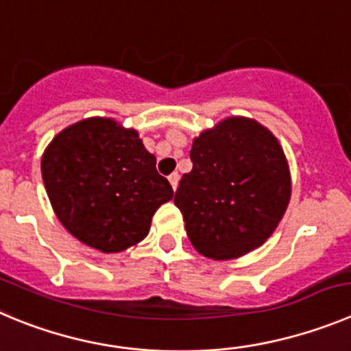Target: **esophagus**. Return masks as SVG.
<instances>
[{
	"instance_id": "obj_1",
	"label": "esophagus",
	"mask_w": 351,
	"mask_h": 351,
	"mask_svg": "<svg viewBox=\"0 0 351 351\" xmlns=\"http://www.w3.org/2000/svg\"><path fill=\"white\" fill-rule=\"evenodd\" d=\"M168 180H169V183H171L173 191H176V186H178V182H180L178 173H171V175L168 176Z\"/></svg>"
}]
</instances>
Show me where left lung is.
<instances>
[{
  "mask_svg": "<svg viewBox=\"0 0 351 351\" xmlns=\"http://www.w3.org/2000/svg\"><path fill=\"white\" fill-rule=\"evenodd\" d=\"M191 160L175 206L195 250L230 260L263 244L291 197L289 168L275 136L256 121L228 117L194 140Z\"/></svg>",
  "mask_w": 351,
  "mask_h": 351,
  "instance_id": "obj_1",
  "label": "left lung"
}]
</instances>
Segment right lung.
Here are the masks:
<instances>
[{"instance_id": "right-lung-1", "label": "right lung", "mask_w": 351, "mask_h": 351, "mask_svg": "<svg viewBox=\"0 0 351 351\" xmlns=\"http://www.w3.org/2000/svg\"><path fill=\"white\" fill-rule=\"evenodd\" d=\"M41 175L65 228L101 253H119L149 234L173 189L135 130L91 117L60 131L43 154Z\"/></svg>"}]
</instances>
